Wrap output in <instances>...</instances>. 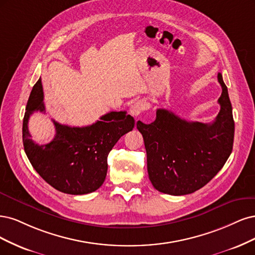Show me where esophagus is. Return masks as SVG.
<instances>
[{"instance_id":"esophagus-1","label":"esophagus","mask_w":255,"mask_h":255,"mask_svg":"<svg viewBox=\"0 0 255 255\" xmlns=\"http://www.w3.org/2000/svg\"><path fill=\"white\" fill-rule=\"evenodd\" d=\"M145 110V104L142 101H136L134 102L130 107V114L132 117L136 118Z\"/></svg>"}]
</instances>
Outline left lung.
Here are the masks:
<instances>
[{
  "label": "left lung",
  "mask_w": 255,
  "mask_h": 255,
  "mask_svg": "<svg viewBox=\"0 0 255 255\" xmlns=\"http://www.w3.org/2000/svg\"><path fill=\"white\" fill-rule=\"evenodd\" d=\"M223 92L220 111L212 124L187 122L158 109L151 124L137 121L147 153V170L153 187L169 195L192 194L223 168L233 148L234 121L228 88L218 73Z\"/></svg>",
  "instance_id": "obj_1"
}]
</instances>
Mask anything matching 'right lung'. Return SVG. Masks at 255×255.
Returning a JSON list of instances; mask_svg holds the SVG:
<instances>
[{
  "label": "right lung",
  "instance_id": "add662e5",
  "mask_svg": "<svg viewBox=\"0 0 255 255\" xmlns=\"http://www.w3.org/2000/svg\"><path fill=\"white\" fill-rule=\"evenodd\" d=\"M37 111L45 113L41 79L32 87L22 128L24 150L32 167L44 181L65 194L84 195L100 188L108 169V154L120 137L133 129V118L126 111H112L86 127H71L53 120L55 137L39 145L28 130L29 117Z\"/></svg>",
  "mask_w": 255,
  "mask_h": 255
}]
</instances>
